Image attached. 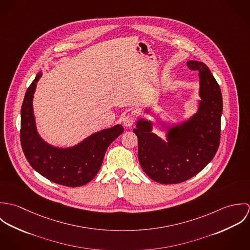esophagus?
Returning a JSON list of instances; mask_svg holds the SVG:
<instances>
[{
  "instance_id": "1",
  "label": "esophagus",
  "mask_w": 250,
  "mask_h": 250,
  "mask_svg": "<svg viewBox=\"0 0 250 250\" xmlns=\"http://www.w3.org/2000/svg\"><path fill=\"white\" fill-rule=\"evenodd\" d=\"M136 121V118H135V115L133 113H128L126 114L124 117H123V124L124 126L126 127H131L134 125Z\"/></svg>"
}]
</instances>
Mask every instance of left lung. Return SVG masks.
Wrapping results in <instances>:
<instances>
[{
	"label": "left lung",
	"mask_w": 250,
	"mask_h": 250,
	"mask_svg": "<svg viewBox=\"0 0 250 250\" xmlns=\"http://www.w3.org/2000/svg\"><path fill=\"white\" fill-rule=\"evenodd\" d=\"M199 72L201 101L198 111L187 122L171 127L165 143L152 131L149 121L141 119L134 133L139 142V161L143 171L161 184H178L199 173L212 160L220 142L222 95L208 66L187 62Z\"/></svg>",
	"instance_id": "8db88e82"
}]
</instances>
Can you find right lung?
Listing matches in <instances>:
<instances>
[{"instance_id":"1","label":"right lung","mask_w":250,"mask_h":250,"mask_svg":"<svg viewBox=\"0 0 250 250\" xmlns=\"http://www.w3.org/2000/svg\"><path fill=\"white\" fill-rule=\"evenodd\" d=\"M36 75L27 89L21 108L20 140L26 159L39 174L66 187H81L96 176L104 160L107 147L124 128L115 125L102 130L71 148H58L45 143L37 134L33 110V98L36 83L41 78Z\"/></svg>"}]
</instances>
